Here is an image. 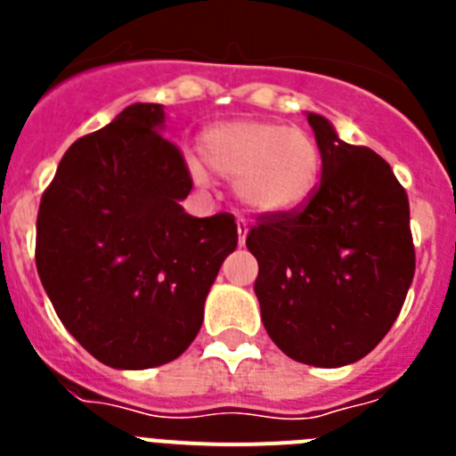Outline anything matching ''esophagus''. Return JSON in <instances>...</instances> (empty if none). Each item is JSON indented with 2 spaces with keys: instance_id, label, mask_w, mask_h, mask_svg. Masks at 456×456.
Returning a JSON list of instances; mask_svg holds the SVG:
<instances>
[{
  "instance_id": "esophagus-1",
  "label": "esophagus",
  "mask_w": 456,
  "mask_h": 456,
  "mask_svg": "<svg viewBox=\"0 0 456 456\" xmlns=\"http://www.w3.org/2000/svg\"><path fill=\"white\" fill-rule=\"evenodd\" d=\"M237 235H240V247H244L247 244V235H248V224L247 219H241V216H237Z\"/></svg>"
}]
</instances>
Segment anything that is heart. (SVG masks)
<instances>
[{
    "label": "heart",
    "instance_id": "b5f03b06",
    "mask_svg": "<svg viewBox=\"0 0 456 456\" xmlns=\"http://www.w3.org/2000/svg\"><path fill=\"white\" fill-rule=\"evenodd\" d=\"M203 162L225 183H235L247 208L278 215L313 199L322 178V152L313 134L272 120H225L200 134ZM193 180L205 171L191 162Z\"/></svg>",
    "mask_w": 456,
    "mask_h": 456
}]
</instances>
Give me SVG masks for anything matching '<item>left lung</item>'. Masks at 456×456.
Listing matches in <instances>:
<instances>
[{
    "label": "left lung",
    "mask_w": 456,
    "mask_h": 456,
    "mask_svg": "<svg viewBox=\"0 0 456 456\" xmlns=\"http://www.w3.org/2000/svg\"><path fill=\"white\" fill-rule=\"evenodd\" d=\"M322 152L313 199L260 215L247 235L269 338L289 358L340 368L390 331L416 273L409 196L384 157L308 114Z\"/></svg>",
    "instance_id": "1"
}]
</instances>
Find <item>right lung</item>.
Instances as JSON below:
<instances>
[{
  "label": "right lung",
  "instance_id": "obj_1",
  "mask_svg": "<svg viewBox=\"0 0 456 456\" xmlns=\"http://www.w3.org/2000/svg\"><path fill=\"white\" fill-rule=\"evenodd\" d=\"M162 123V104H130L68 148L40 199V283L72 338L109 368L178 358L237 247L235 216L183 209L193 183Z\"/></svg>",
  "mask_w": 456,
  "mask_h": 456
}]
</instances>
